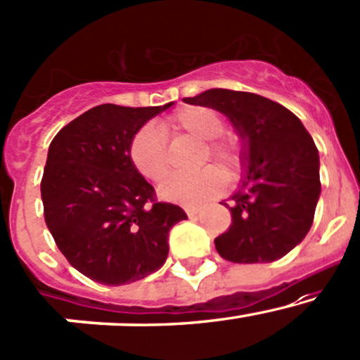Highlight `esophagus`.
<instances>
[{
    "label": "esophagus",
    "instance_id": "obj_1",
    "mask_svg": "<svg viewBox=\"0 0 360 360\" xmlns=\"http://www.w3.org/2000/svg\"><path fill=\"white\" fill-rule=\"evenodd\" d=\"M200 210H201V208L198 207V205H184V212L188 213L189 219H193V217L198 215Z\"/></svg>",
    "mask_w": 360,
    "mask_h": 360
}]
</instances>
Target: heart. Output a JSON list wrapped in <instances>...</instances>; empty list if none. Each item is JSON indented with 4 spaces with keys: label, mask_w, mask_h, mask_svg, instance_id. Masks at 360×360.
<instances>
[{
    "label": "heart",
    "mask_w": 360,
    "mask_h": 360,
    "mask_svg": "<svg viewBox=\"0 0 360 360\" xmlns=\"http://www.w3.org/2000/svg\"><path fill=\"white\" fill-rule=\"evenodd\" d=\"M145 124L129 141V160L140 176L152 183H160L169 172V153L165 133L188 135L205 143L200 164L213 160L227 176H234L239 169V153L236 143L220 135L225 122L217 110L210 108H184L160 124ZM224 188L222 174L215 167H205L195 174H176L159 188L162 200L172 203L195 205L219 195Z\"/></svg>",
    "instance_id": "obj_1"
}]
</instances>
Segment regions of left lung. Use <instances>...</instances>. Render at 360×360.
Instances as JSON below:
<instances>
[{"label": "left lung", "instance_id": "1", "mask_svg": "<svg viewBox=\"0 0 360 360\" xmlns=\"http://www.w3.org/2000/svg\"><path fill=\"white\" fill-rule=\"evenodd\" d=\"M186 104L229 117L243 141L239 189L222 205L232 224L215 239L224 259L270 263L294 250L313 225L321 183L319 153L295 114L251 92L210 89Z\"/></svg>", "mask_w": 360, "mask_h": 360}]
</instances>
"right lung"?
Masks as SVG:
<instances>
[{
  "instance_id": "1",
  "label": "right lung",
  "mask_w": 360,
  "mask_h": 360,
  "mask_svg": "<svg viewBox=\"0 0 360 360\" xmlns=\"http://www.w3.org/2000/svg\"><path fill=\"white\" fill-rule=\"evenodd\" d=\"M172 104L97 105L51 141L41 181L46 225L71 266L94 282L124 285L159 270L169 231L188 219L177 205L155 201L129 160L133 135Z\"/></svg>"
}]
</instances>
